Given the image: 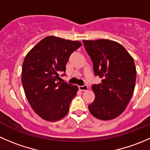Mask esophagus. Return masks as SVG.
Listing matches in <instances>:
<instances>
[{
	"label": "esophagus",
	"mask_w": 150,
	"mask_h": 150,
	"mask_svg": "<svg viewBox=\"0 0 150 150\" xmlns=\"http://www.w3.org/2000/svg\"><path fill=\"white\" fill-rule=\"evenodd\" d=\"M79 90L82 91H86L88 89V86L87 85H84V86H78Z\"/></svg>",
	"instance_id": "1"
}]
</instances>
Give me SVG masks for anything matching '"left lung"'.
<instances>
[{"label":"left lung","instance_id":"8db88e82","mask_svg":"<svg viewBox=\"0 0 150 150\" xmlns=\"http://www.w3.org/2000/svg\"><path fill=\"white\" fill-rule=\"evenodd\" d=\"M93 64L95 76L102 78L92 85L95 99L88 105L91 114L100 120L118 117L129 103L135 88L137 71L134 59L117 42L105 39L83 40Z\"/></svg>","mask_w":150,"mask_h":150}]
</instances>
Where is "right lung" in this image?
<instances>
[{"label": "right lung", "instance_id": "1", "mask_svg": "<svg viewBox=\"0 0 150 150\" xmlns=\"http://www.w3.org/2000/svg\"><path fill=\"white\" fill-rule=\"evenodd\" d=\"M81 45L79 41L48 36L25 57L22 86L30 106L43 120L57 121L67 114L78 88L58 81L65 75L66 64L72 53Z\"/></svg>", "mask_w": 150, "mask_h": 150}]
</instances>
